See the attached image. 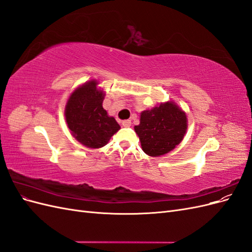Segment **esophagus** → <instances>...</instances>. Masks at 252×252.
I'll list each match as a JSON object with an SVG mask.
<instances>
[{
	"instance_id": "34e87169",
	"label": "esophagus",
	"mask_w": 252,
	"mask_h": 252,
	"mask_svg": "<svg viewBox=\"0 0 252 252\" xmlns=\"http://www.w3.org/2000/svg\"><path fill=\"white\" fill-rule=\"evenodd\" d=\"M122 125H123L124 127L131 126V121H130V120H125V121L122 122Z\"/></svg>"
}]
</instances>
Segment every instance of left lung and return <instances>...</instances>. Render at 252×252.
Segmentation results:
<instances>
[{"instance_id":"obj_1","label":"left lung","mask_w":252,"mask_h":252,"mask_svg":"<svg viewBox=\"0 0 252 252\" xmlns=\"http://www.w3.org/2000/svg\"><path fill=\"white\" fill-rule=\"evenodd\" d=\"M186 129V114L173 102L143 111L140 125L134 126L143 151L150 157L163 156L174 149L184 138Z\"/></svg>"}]
</instances>
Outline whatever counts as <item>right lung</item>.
Segmentation results:
<instances>
[{"label":"right lung","mask_w":252,"mask_h":252,"mask_svg":"<svg viewBox=\"0 0 252 252\" xmlns=\"http://www.w3.org/2000/svg\"><path fill=\"white\" fill-rule=\"evenodd\" d=\"M103 91L90 81L73 91L67 102L65 117L72 134L89 148H101L121 128L103 106Z\"/></svg>","instance_id":"add662e5"}]
</instances>
